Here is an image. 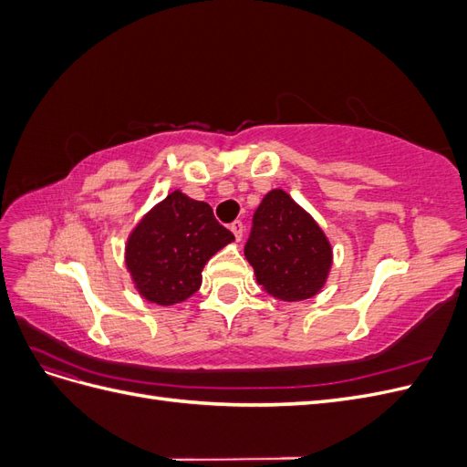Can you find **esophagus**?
Returning <instances> with one entry per match:
<instances>
[{"mask_svg": "<svg viewBox=\"0 0 467 467\" xmlns=\"http://www.w3.org/2000/svg\"><path fill=\"white\" fill-rule=\"evenodd\" d=\"M230 230H232V234L235 235V239L239 242V239L244 237V222H242V220L232 222V223H230Z\"/></svg>", "mask_w": 467, "mask_h": 467, "instance_id": "1", "label": "esophagus"}]
</instances>
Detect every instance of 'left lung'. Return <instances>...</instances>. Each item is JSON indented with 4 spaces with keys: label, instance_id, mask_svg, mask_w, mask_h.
<instances>
[{
    "label": "left lung",
    "instance_id": "obj_1",
    "mask_svg": "<svg viewBox=\"0 0 467 467\" xmlns=\"http://www.w3.org/2000/svg\"><path fill=\"white\" fill-rule=\"evenodd\" d=\"M245 259L273 298L302 302L323 288L333 249L317 222L288 192L275 189L253 214Z\"/></svg>",
    "mask_w": 467,
    "mask_h": 467
}]
</instances>
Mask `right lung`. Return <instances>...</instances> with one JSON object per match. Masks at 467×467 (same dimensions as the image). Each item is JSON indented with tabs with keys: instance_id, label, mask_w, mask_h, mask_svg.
I'll return each mask as SVG.
<instances>
[{
	"instance_id": "right-lung-1",
	"label": "right lung",
	"mask_w": 467,
	"mask_h": 467,
	"mask_svg": "<svg viewBox=\"0 0 467 467\" xmlns=\"http://www.w3.org/2000/svg\"><path fill=\"white\" fill-rule=\"evenodd\" d=\"M232 242L210 204L173 191L138 222L124 261L144 300L173 306L201 288L206 261Z\"/></svg>"
}]
</instances>
